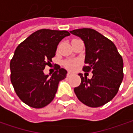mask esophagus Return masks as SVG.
Listing matches in <instances>:
<instances>
[{
    "label": "esophagus",
    "instance_id": "obj_1",
    "mask_svg": "<svg viewBox=\"0 0 133 133\" xmlns=\"http://www.w3.org/2000/svg\"><path fill=\"white\" fill-rule=\"evenodd\" d=\"M72 74H73L72 73H71V72H69V71H68V74H67V76H68V77H71V76Z\"/></svg>",
    "mask_w": 133,
    "mask_h": 133
}]
</instances>
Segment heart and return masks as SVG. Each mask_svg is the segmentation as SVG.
Returning a JSON list of instances; mask_svg holds the SVG:
<instances>
[{"instance_id": "heart-1", "label": "heart", "mask_w": 133, "mask_h": 133, "mask_svg": "<svg viewBox=\"0 0 133 133\" xmlns=\"http://www.w3.org/2000/svg\"><path fill=\"white\" fill-rule=\"evenodd\" d=\"M77 62L76 61H68L65 63V65L69 69H74L77 66Z\"/></svg>"}]
</instances>
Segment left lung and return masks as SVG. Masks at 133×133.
<instances>
[{"instance_id": "obj_1", "label": "left lung", "mask_w": 133, "mask_h": 133, "mask_svg": "<svg viewBox=\"0 0 133 133\" xmlns=\"http://www.w3.org/2000/svg\"><path fill=\"white\" fill-rule=\"evenodd\" d=\"M70 32L83 41L85 48L84 71L91 70V79L83 77L74 88L77 98L90 107L103 106L116 95L124 78V62L112 41L93 29L83 28Z\"/></svg>"}]
</instances>
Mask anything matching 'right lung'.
I'll return each instance as SVG.
<instances>
[{
  "mask_svg": "<svg viewBox=\"0 0 133 133\" xmlns=\"http://www.w3.org/2000/svg\"><path fill=\"white\" fill-rule=\"evenodd\" d=\"M68 36L70 33L65 30H39L15 49L10 62V79L15 93L26 105L40 109L54 100L67 71L59 67L49 76L43 70L55 56L61 40Z\"/></svg>",
  "mask_w": 133,
  "mask_h": 133,
  "instance_id": "1",
  "label": "right lung"
}]
</instances>
